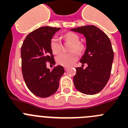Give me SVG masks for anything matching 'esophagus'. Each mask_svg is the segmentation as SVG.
I'll use <instances>...</instances> for the list:
<instances>
[{
    "instance_id": "esophagus-1",
    "label": "esophagus",
    "mask_w": 128,
    "mask_h": 128,
    "mask_svg": "<svg viewBox=\"0 0 128 128\" xmlns=\"http://www.w3.org/2000/svg\"><path fill=\"white\" fill-rule=\"evenodd\" d=\"M64 70H65V71H68V67H64Z\"/></svg>"
}]
</instances>
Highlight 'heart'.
I'll return each instance as SVG.
<instances>
[{"mask_svg": "<svg viewBox=\"0 0 128 128\" xmlns=\"http://www.w3.org/2000/svg\"><path fill=\"white\" fill-rule=\"evenodd\" d=\"M64 38L67 41H70L72 44L71 48V51L80 52L82 50V45L78 43L79 41V37L76 34L72 32H68L64 35ZM50 46L53 54H57L60 52L61 50V42L57 36L53 37L50 40ZM78 58V55L76 52H72L69 54L66 53H61L58 54L56 57V61L60 65L63 66L68 67L74 64Z\"/></svg>", "mask_w": 128, "mask_h": 128, "instance_id": "heart-1", "label": "heart"}]
</instances>
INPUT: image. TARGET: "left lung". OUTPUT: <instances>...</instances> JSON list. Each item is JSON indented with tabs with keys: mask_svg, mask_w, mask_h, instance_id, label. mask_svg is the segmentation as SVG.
Here are the masks:
<instances>
[{
	"mask_svg": "<svg viewBox=\"0 0 128 128\" xmlns=\"http://www.w3.org/2000/svg\"><path fill=\"white\" fill-rule=\"evenodd\" d=\"M86 38V48L80 62L87 67L76 68L73 77L75 88L87 95L100 92L107 84L114 60V52L110 39L94 25H86L71 28Z\"/></svg>",
	"mask_w": 128,
	"mask_h": 128,
	"instance_id": "left-lung-1",
	"label": "left lung"
}]
</instances>
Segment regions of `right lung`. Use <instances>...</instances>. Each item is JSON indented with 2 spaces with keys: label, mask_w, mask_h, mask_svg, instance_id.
<instances>
[{
  "label": "right lung",
  "mask_w": 128,
  "mask_h": 128,
  "mask_svg": "<svg viewBox=\"0 0 128 128\" xmlns=\"http://www.w3.org/2000/svg\"><path fill=\"white\" fill-rule=\"evenodd\" d=\"M60 29L45 26L37 28L25 38L21 48L22 71L24 81L30 91L40 98L49 97L57 90L64 69L46 68L48 61L55 64L50 42L53 36Z\"/></svg>",
  "instance_id": "1"
}]
</instances>
